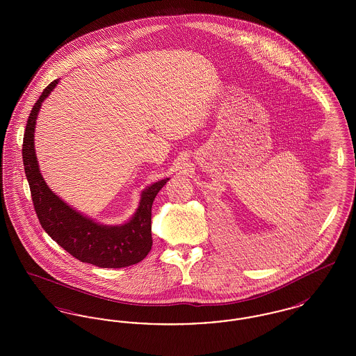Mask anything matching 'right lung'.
Listing matches in <instances>:
<instances>
[{
    "label": "right lung",
    "instance_id": "right-lung-1",
    "mask_svg": "<svg viewBox=\"0 0 356 356\" xmlns=\"http://www.w3.org/2000/svg\"><path fill=\"white\" fill-rule=\"evenodd\" d=\"M58 80L48 85L34 104L28 119L22 161L29 183L34 209L45 232L67 252L83 263L100 268H122L141 261L152 248V204L156 195L170 180L163 179L141 192L135 215L124 224L96 222L61 200L47 186L34 149V129L41 104L51 95Z\"/></svg>",
    "mask_w": 356,
    "mask_h": 356
}]
</instances>
